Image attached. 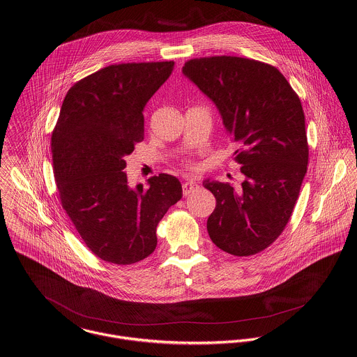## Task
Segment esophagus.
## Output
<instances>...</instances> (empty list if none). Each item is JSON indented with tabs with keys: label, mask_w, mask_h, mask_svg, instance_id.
I'll return each instance as SVG.
<instances>
[{
	"label": "esophagus",
	"mask_w": 357,
	"mask_h": 357,
	"mask_svg": "<svg viewBox=\"0 0 357 357\" xmlns=\"http://www.w3.org/2000/svg\"><path fill=\"white\" fill-rule=\"evenodd\" d=\"M199 188V185L196 183V182H193V181H186V182H183V185H182V190H183V195L185 196H188L189 193H192L193 190H196Z\"/></svg>",
	"instance_id": "esophagus-1"
}]
</instances>
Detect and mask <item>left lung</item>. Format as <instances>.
Here are the masks:
<instances>
[{"mask_svg": "<svg viewBox=\"0 0 357 357\" xmlns=\"http://www.w3.org/2000/svg\"><path fill=\"white\" fill-rule=\"evenodd\" d=\"M182 73L214 102L226 132L238 144L245 179L236 192L206 179L216 199L207 230L216 247L236 257L257 254L284 230L307 167L301 100L276 68L245 58L192 59Z\"/></svg>", "mask_w": 357, "mask_h": 357, "instance_id": "left-lung-1", "label": "left lung"}]
</instances>
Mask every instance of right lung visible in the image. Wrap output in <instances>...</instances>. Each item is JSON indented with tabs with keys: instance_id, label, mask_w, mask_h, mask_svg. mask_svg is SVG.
Here are the masks:
<instances>
[{
	"instance_id": "1",
	"label": "right lung",
	"mask_w": 357,
	"mask_h": 357,
	"mask_svg": "<svg viewBox=\"0 0 357 357\" xmlns=\"http://www.w3.org/2000/svg\"><path fill=\"white\" fill-rule=\"evenodd\" d=\"M174 62L121 63L69 89L52 132L54 174L62 207L100 259L131 265L157 245L155 229L182 199L178 178L160 174L131 188L126 155L143 141V109Z\"/></svg>"
}]
</instances>
